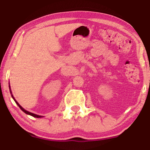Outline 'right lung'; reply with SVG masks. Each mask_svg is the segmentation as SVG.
Masks as SVG:
<instances>
[{"mask_svg":"<svg viewBox=\"0 0 150 150\" xmlns=\"http://www.w3.org/2000/svg\"><path fill=\"white\" fill-rule=\"evenodd\" d=\"M10 87V93H11V96H12V97H13V99H14V101H15V103H16L18 105V106L20 108V109L22 110V111H23V112H25V113H27V114H28V115H30V116H33V117H35V118H42V117H43V116H39V115H37V114H34V113H31V112H29V111H26L25 109H24L21 106H20V104H18V101H17L16 100H15V98L13 97V94H12V92H11V90H10V87Z\"/></svg>","mask_w":150,"mask_h":150,"instance_id":"right-lung-1","label":"right lung"}]
</instances>
